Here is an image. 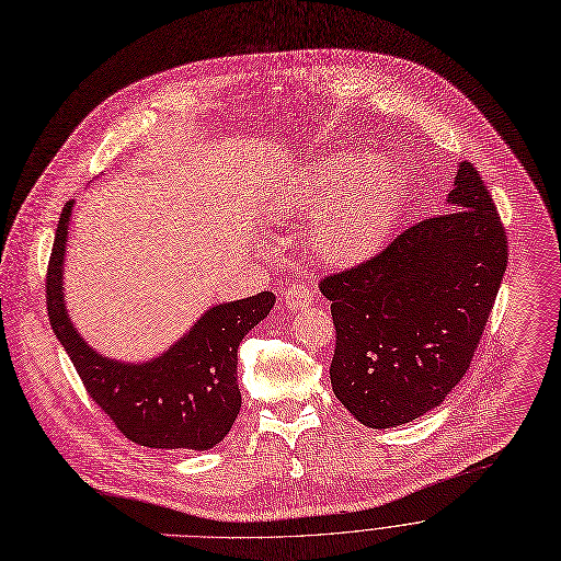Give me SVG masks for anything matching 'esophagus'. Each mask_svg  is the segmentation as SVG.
Returning <instances> with one entry per match:
<instances>
[{
    "label": "esophagus",
    "mask_w": 561,
    "mask_h": 561,
    "mask_svg": "<svg viewBox=\"0 0 561 561\" xmlns=\"http://www.w3.org/2000/svg\"><path fill=\"white\" fill-rule=\"evenodd\" d=\"M313 297H316V288L311 286V284H293V286H288L286 290H284V301H286V307H288V311H301V309H307L309 304L313 301Z\"/></svg>",
    "instance_id": "34e87169"
}]
</instances>
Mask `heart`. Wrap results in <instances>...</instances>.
Here are the masks:
<instances>
[{"mask_svg": "<svg viewBox=\"0 0 561 561\" xmlns=\"http://www.w3.org/2000/svg\"><path fill=\"white\" fill-rule=\"evenodd\" d=\"M404 176L382 151L360 159L331 154L299 174L284 208L311 224L320 260L335 268L358 266L382 248L402 206Z\"/></svg>", "mask_w": 561, "mask_h": 561, "instance_id": "heart-1", "label": "heart"}]
</instances>
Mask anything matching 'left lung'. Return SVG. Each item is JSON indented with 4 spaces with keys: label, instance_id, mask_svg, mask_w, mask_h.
<instances>
[{
    "label": "left lung",
    "instance_id": "left-lung-1",
    "mask_svg": "<svg viewBox=\"0 0 561 561\" xmlns=\"http://www.w3.org/2000/svg\"><path fill=\"white\" fill-rule=\"evenodd\" d=\"M445 203L320 282L335 327L333 393L374 430L412 423L461 382L507 266L501 217L472 163L458 165Z\"/></svg>",
    "mask_w": 561,
    "mask_h": 561
}]
</instances>
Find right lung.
<instances>
[{
	"label": "right lung",
	"mask_w": 561,
	"mask_h": 561,
	"mask_svg": "<svg viewBox=\"0 0 561 561\" xmlns=\"http://www.w3.org/2000/svg\"><path fill=\"white\" fill-rule=\"evenodd\" d=\"M73 201L56 230L46 271V309L56 337L89 393L114 425L134 443L157 449H210L230 432L241 391L237 385V348L245 333L273 309L271 290L217 304L159 358L121 363L103 358L73 329L62 266Z\"/></svg>",
	"instance_id": "add662e5"
}]
</instances>
